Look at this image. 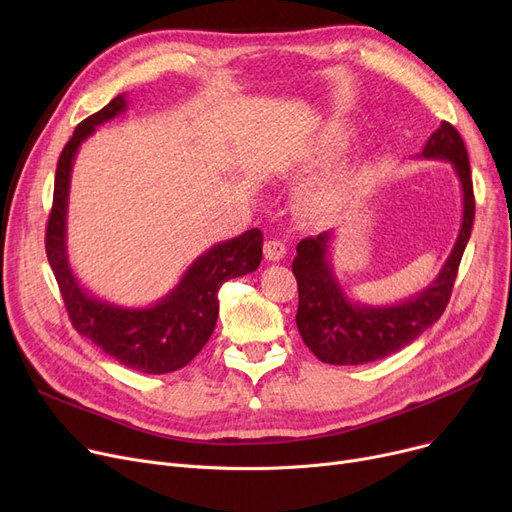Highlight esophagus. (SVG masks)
Returning a JSON list of instances; mask_svg holds the SVG:
<instances>
[{
	"instance_id": "34e87169",
	"label": "esophagus",
	"mask_w": 512,
	"mask_h": 512,
	"mask_svg": "<svg viewBox=\"0 0 512 512\" xmlns=\"http://www.w3.org/2000/svg\"><path fill=\"white\" fill-rule=\"evenodd\" d=\"M263 255H265V259H270V261H282L286 257V245L282 240H276V238L265 240Z\"/></svg>"
}]
</instances>
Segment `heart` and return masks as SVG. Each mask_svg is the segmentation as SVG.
<instances>
[{"mask_svg": "<svg viewBox=\"0 0 512 512\" xmlns=\"http://www.w3.org/2000/svg\"><path fill=\"white\" fill-rule=\"evenodd\" d=\"M351 145V134L344 130H330L324 132L313 143V147L305 155V172H319L326 170L344 155V151ZM369 180V166L363 161H355L348 164L334 174H330L326 180H321L313 186H309L301 197V209L309 215V218H330L342 211L348 203H351Z\"/></svg>", "mask_w": 512, "mask_h": 512, "instance_id": "b5f03b06", "label": "heart"}]
</instances>
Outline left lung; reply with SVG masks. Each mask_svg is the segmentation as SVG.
<instances>
[{
  "label": "left lung",
  "instance_id": "1",
  "mask_svg": "<svg viewBox=\"0 0 512 512\" xmlns=\"http://www.w3.org/2000/svg\"><path fill=\"white\" fill-rule=\"evenodd\" d=\"M417 157L450 161L461 182L463 220L454 247L436 280L421 292L394 305H365L348 299L334 274L330 261L334 232L301 240L292 261V274L299 284L297 328L319 361L363 365L384 359L434 326L450 301L475 218L469 155L461 134L452 124L442 122Z\"/></svg>",
  "mask_w": 512,
  "mask_h": 512
}]
</instances>
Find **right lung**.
Here are the masks:
<instances>
[{"instance_id":"obj_1","label":"right lung","mask_w":512,"mask_h":512,"mask_svg":"<svg viewBox=\"0 0 512 512\" xmlns=\"http://www.w3.org/2000/svg\"><path fill=\"white\" fill-rule=\"evenodd\" d=\"M126 95L114 97L103 110L74 128L56 170L53 205L45 230V253L58 280L72 326L105 355L143 373H170L191 363L213 334L220 313L218 290L230 278L255 272L263 255L259 228L218 242L199 255L180 282L149 307H122L91 294L74 276L68 261V195L78 147L97 126L126 112Z\"/></svg>"}]
</instances>
